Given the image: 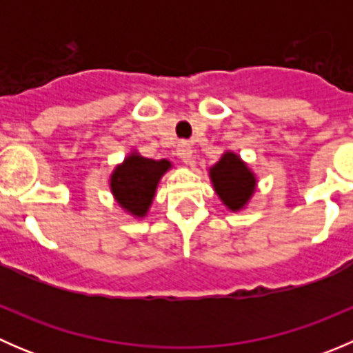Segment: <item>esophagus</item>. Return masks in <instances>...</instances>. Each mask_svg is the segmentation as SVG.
<instances>
[{
	"label": "esophagus",
	"mask_w": 353,
	"mask_h": 353,
	"mask_svg": "<svg viewBox=\"0 0 353 353\" xmlns=\"http://www.w3.org/2000/svg\"><path fill=\"white\" fill-rule=\"evenodd\" d=\"M176 154L184 163H190L191 157H193V147H191V143H188V141H181L176 148Z\"/></svg>",
	"instance_id": "esophagus-1"
}]
</instances>
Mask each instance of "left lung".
Returning <instances> with one entry per match:
<instances>
[{
    "label": "left lung",
    "instance_id": "1",
    "mask_svg": "<svg viewBox=\"0 0 353 353\" xmlns=\"http://www.w3.org/2000/svg\"><path fill=\"white\" fill-rule=\"evenodd\" d=\"M213 190L230 212H239L256 191V176L236 152H225L210 167Z\"/></svg>",
    "mask_w": 353,
    "mask_h": 353
}]
</instances>
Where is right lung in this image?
<instances>
[{"mask_svg":"<svg viewBox=\"0 0 353 353\" xmlns=\"http://www.w3.org/2000/svg\"><path fill=\"white\" fill-rule=\"evenodd\" d=\"M172 167L167 159L154 160L131 152L110 174V193L117 205L134 219H143L155 198L163 174Z\"/></svg>","mask_w":353,"mask_h":353,"instance_id":"obj_1","label":"right lung"}]
</instances>
